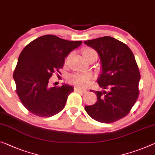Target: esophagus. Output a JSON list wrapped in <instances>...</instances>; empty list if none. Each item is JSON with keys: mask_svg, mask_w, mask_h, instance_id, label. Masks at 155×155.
<instances>
[{"mask_svg": "<svg viewBox=\"0 0 155 155\" xmlns=\"http://www.w3.org/2000/svg\"><path fill=\"white\" fill-rule=\"evenodd\" d=\"M74 90L75 91H77L78 93H81V94H85V93L87 92V90L86 89H82V88H80L78 87H75L74 88Z\"/></svg>", "mask_w": 155, "mask_h": 155, "instance_id": "obj_1", "label": "esophagus"}]
</instances>
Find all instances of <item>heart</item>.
Listing matches in <instances>:
<instances>
[{
    "label": "heart",
    "instance_id": "b5f03b06",
    "mask_svg": "<svg viewBox=\"0 0 155 155\" xmlns=\"http://www.w3.org/2000/svg\"><path fill=\"white\" fill-rule=\"evenodd\" d=\"M83 56L84 57V58H87L91 54H96V52L94 50L91 48H87L85 49L82 52ZM92 75L89 73H75L73 74H71L68 75V82L71 84L80 86L82 87H85L89 84L90 81L92 80Z\"/></svg>",
    "mask_w": 155,
    "mask_h": 155
}]
</instances>
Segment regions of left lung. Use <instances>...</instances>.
Returning a JSON list of instances; mask_svg holds the SVG:
<instances>
[{
    "label": "left lung",
    "instance_id": "obj_1",
    "mask_svg": "<svg viewBox=\"0 0 155 155\" xmlns=\"http://www.w3.org/2000/svg\"><path fill=\"white\" fill-rule=\"evenodd\" d=\"M84 43L97 51L102 67L97 79L102 90L93 91L97 101L84 109L95 120L104 123L115 122L130 113L139 95L141 75L134 54L124 43L111 37Z\"/></svg>",
    "mask_w": 155,
    "mask_h": 155
}]
</instances>
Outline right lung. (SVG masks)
<instances>
[{"mask_svg":"<svg viewBox=\"0 0 155 155\" xmlns=\"http://www.w3.org/2000/svg\"><path fill=\"white\" fill-rule=\"evenodd\" d=\"M82 43L47 35L33 40L21 51L13 78L16 94L30 112L47 118L64 109L73 87L66 84L50 87L49 79L53 73H59L65 58Z\"/></svg>","mask_w":155,"mask_h":155,"instance_id":"right-lung-1","label":"right lung"}]
</instances>
